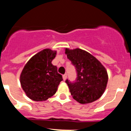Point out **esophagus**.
Segmentation results:
<instances>
[{
    "mask_svg": "<svg viewBox=\"0 0 131 131\" xmlns=\"http://www.w3.org/2000/svg\"><path fill=\"white\" fill-rule=\"evenodd\" d=\"M62 77H63V81H66L67 79V74L66 73V74H64V75H63V76H62Z\"/></svg>",
    "mask_w": 131,
    "mask_h": 131,
    "instance_id": "1",
    "label": "esophagus"
}]
</instances>
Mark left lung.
<instances>
[{"label": "left lung", "instance_id": "left-lung-1", "mask_svg": "<svg viewBox=\"0 0 131 131\" xmlns=\"http://www.w3.org/2000/svg\"><path fill=\"white\" fill-rule=\"evenodd\" d=\"M65 53L77 73L75 81H66L73 99L83 104L98 100L107 86L106 68L92 54L80 48H66Z\"/></svg>", "mask_w": 131, "mask_h": 131}]
</instances>
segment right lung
I'll list each match as a JSON object with an SVG mask.
<instances>
[{"label":"right lung","instance_id":"obj_1","mask_svg":"<svg viewBox=\"0 0 131 131\" xmlns=\"http://www.w3.org/2000/svg\"><path fill=\"white\" fill-rule=\"evenodd\" d=\"M56 51L46 48L27 62L20 75V83L26 95L34 101H45L56 92L63 81L57 67L52 63Z\"/></svg>","mask_w":131,"mask_h":131}]
</instances>
